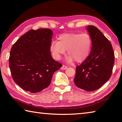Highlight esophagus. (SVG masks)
Wrapping results in <instances>:
<instances>
[{"mask_svg": "<svg viewBox=\"0 0 122 122\" xmlns=\"http://www.w3.org/2000/svg\"><path fill=\"white\" fill-rule=\"evenodd\" d=\"M67 68V66H65V65H63V66L61 67V69L62 70H65V69H66Z\"/></svg>", "mask_w": 122, "mask_h": 122, "instance_id": "obj_1", "label": "esophagus"}]
</instances>
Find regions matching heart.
Listing matches in <instances>:
<instances>
[{
  "label": "heart",
  "mask_w": 122,
  "mask_h": 122,
  "mask_svg": "<svg viewBox=\"0 0 122 122\" xmlns=\"http://www.w3.org/2000/svg\"><path fill=\"white\" fill-rule=\"evenodd\" d=\"M59 41L54 40L50 45V51L53 58L60 60L67 50L66 61L71 63L75 60L82 62L88 57L92 46V40L87 33H69L59 36Z\"/></svg>",
  "instance_id": "b5f03b06"
}]
</instances>
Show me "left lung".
<instances>
[{
    "label": "left lung",
    "instance_id": "1",
    "mask_svg": "<svg viewBox=\"0 0 122 122\" xmlns=\"http://www.w3.org/2000/svg\"><path fill=\"white\" fill-rule=\"evenodd\" d=\"M86 30L92 40V50L81 65L76 67L74 82L80 89L92 92L108 81L114 64V53L110 41L96 27Z\"/></svg>",
    "mask_w": 122,
    "mask_h": 122
}]
</instances>
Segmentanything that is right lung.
I'll return each mask as SVG.
<instances>
[{
	"mask_svg": "<svg viewBox=\"0 0 122 122\" xmlns=\"http://www.w3.org/2000/svg\"><path fill=\"white\" fill-rule=\"evenodd\" d=\"M51 29L31 30L12 46L9 65L14 81L24 90L40 92L50 84L54 73L62 67L51 56Z\"/></svg>",
	"mask_w": 122,
	"mask_h": 122,
	"instance_id": "obj_1",
	"label": "right lung"
}]
</instances>
